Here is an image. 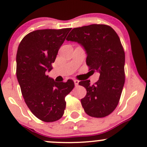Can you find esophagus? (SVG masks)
Segmentation results:
<instances>
[{"label":"esophagus","instance_id":"1","mask_svg":"<svg viewBox=\"0 0 147 147\" xmlns=\"http://www.w3.org/2000/svg\"><path fill=\"white\" fill-rule=\"evenodd\" d=\"M74 83H75V86H78V84H79V81L78 80H77V79H74Z\"/></svg>","mask_w":147,"mask_h":147}]
</instances>
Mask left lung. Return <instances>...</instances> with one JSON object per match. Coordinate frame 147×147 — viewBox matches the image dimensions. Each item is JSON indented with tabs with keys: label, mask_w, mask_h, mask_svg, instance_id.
Returning <instances> with one entry per match:
<instances>
[{
	"label": "left lung",
	"mask_w": 147,
	"mask_h": 147,
	"mask_svg": "<svg viewBox=\"0 0 147 147\" xmlns=\"http://www.w3.org/2000/svg\"><path fill=\"white\" fill-rule=\"evenodd\" d=\"M66 40L82 45L90 70L100 74L93 85L90 80L79 83L87 91L81 99L84 111L93 117L109 115L117 107L125 82V54L117 34L109 25L92 24L72 29Z\"/></svg>",
	"instance_id": "1"
}]
</instances>
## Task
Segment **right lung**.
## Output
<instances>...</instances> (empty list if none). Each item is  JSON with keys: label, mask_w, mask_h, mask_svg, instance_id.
Here are the masks:
<instances>
[{"label": "right lung", "mask_w": 147, "mask_h": 147, "mask_svg": "<svg viewBox=\"0 0 147 147\" xmlns=\"http://www.w3.org/2000/svg\"><path fill=\"white\" fill-rule=\"evenodd\" d=\"M71 28L38 30L25 36L16 54V77L27 106L37 118L52 122L63 116L74 82H56L46 75Z\"/></svg>", "instance_id": "right-lung-1"}]
</instances>
